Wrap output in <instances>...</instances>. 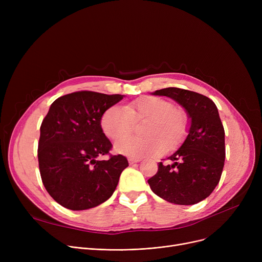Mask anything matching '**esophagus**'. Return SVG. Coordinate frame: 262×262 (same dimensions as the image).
I'll return each instance as SVG.
<instances>
[{"label":"esophagus","mask_w":262,"mask_h":262,"mask_svg":"<svg viewBox=\"0 0 262 262\" xmlns=\"http://www.w3.org/2000/svg\"><path fill=\"white\" fill-rule=\"evenodd\" d=\"M141 159L140 158H128V162L129 164H134V163H137V162H140Z\"/></svg>","instance_id":"obj_1"}]
</instances>
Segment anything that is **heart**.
<instances>
[{"mask_svg": "<svg viewBox=\"0 0 262 262\" xmlns=\"http://www.w3.org/2000/svg\"><path fill=\"white\" fill-rule=\"evenodd\" d=\"M149 120L144 130V140L121 139L132 130L134 121ZM101 126L109 139L117 140L115 150L133 158L157 156L164 147L171 149L183 140L188 127V117L182 109L158 96H143L125 108L112 106L101 118Z\"/></svg>", "mask_w": 262, "mask_h": 262, "instance_id": "1", "label": "heart"}]
</instances>
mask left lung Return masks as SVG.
<instances>
[{"label":"left lung","instance_id":"obj_1","mask_svg":"<svg viewBox=\"0 0 262 262\" xmlns=\"http://www.w3.org/2000/svg\"><path fill=\"white\" fill-rule=\"evenodd\" d=\"M181 104L191 119L182 146L158 163L147 181L156 195L177 205H194L208 198L221 178L225 161V132L215 104L207 96L181 88L156 90Z\"/></svg>","mask_w":262,"mask_h":262}]
</instances>
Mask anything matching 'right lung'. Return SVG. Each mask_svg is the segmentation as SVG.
<instances>
[{"label": "right lung", "instance_id": "add662e5", "mask_svg": "<svg viewBox=\"0 0 262 262\" xmlns=\"http://www.w3.org/2000/svg\"><path fill=\"white\" fill-rule=\"evenodd\" d=\"M121 94L77 91L55 100L40 126L38 161L49 194L64 208L85 210L107 201L122 171L128 167L123 155H108L101 118L123 99Z\"/></svg>", "mask_w": 262, "mask_h": 262}]
</instances>
